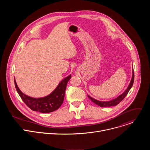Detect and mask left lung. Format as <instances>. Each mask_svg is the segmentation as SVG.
<instances>
[{"instance_id":"8db88e82","label":"left lung","mask_w":150,"mask_h":150,"mask_svg":"<svg viewBox=\"0 0 150 150\" xmlns=\"http://www.w3.org/2000/svg\"><path fill=\"white\" fill-rule=\"evenodd\" d=\"M134 69H132V79H131V82L129 85V86H128L127 89L124 91V93H123L122 94H120L117 98H115L112 100L108 101H101L97 100L89 96H88V97H89V98L93 103H94L96 104H97V105H98L100 107H102V108H103V107H110V106L116 105L120 101H122L124 99V98L126 96L128 92L129 91V90H131V88L132 87L133 83H134Z\"/></svg>"}]
</instances>
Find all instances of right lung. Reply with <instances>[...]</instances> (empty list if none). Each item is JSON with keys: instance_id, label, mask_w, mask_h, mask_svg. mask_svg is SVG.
Returning <instances> with one entry per match:
<instances>
[{"instance_id": "1", "label": "right lung", "mask_w": 150, "mask_h": 150, "mask_svg": "<svg viewBox=\"0 0 150 150\" xmlns=\"http://www.w3.org/2000/svg\"><path fill=\"white\" fill-rule=\"evenodd\" d=\"M71 78V75H69L64 78L50 94L38 98H33L24 94L19 89L15 79L14 82L18 94L28 108L33 111L40 113H50L57 110L63 103L67 85Z\"/></svg>"}]
</instances>
